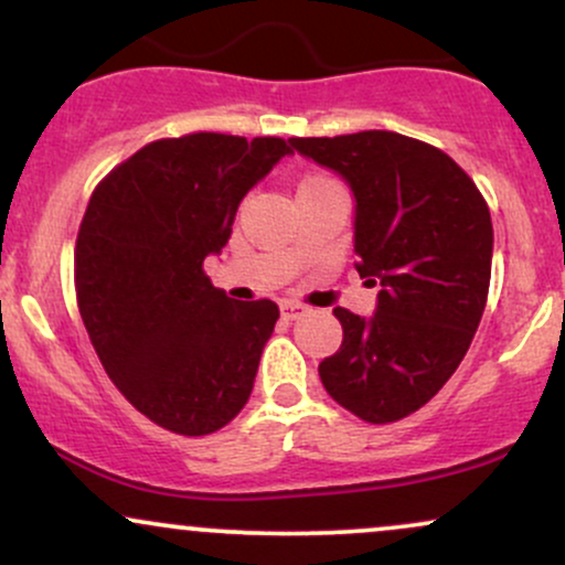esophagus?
<instances>
[{
    "instance_id": "34e87169",
    "label": "esophagus",
    "mask_w": 565,
    "mask_h": 565,
    "mask_svg": "<svg viewBox=\"0 0 565 565\" xmlns=\"http://www.w3.org/2000/svg\"><path fill=\"white\" fill-rule=\"evenodd\" d=\"M305 313H308V308H305V305L281 302V319L284 321H297V319H302Z\"/></svg>"
}]
</instances>
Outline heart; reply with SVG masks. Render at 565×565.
Segmentation results:
<instances>
[{"label": "heart", "instance_id": "heart-1", "mask_svg": "<svg viewBox=\"0 0 565 565\" xmlns=\"http://www.w3.org/2000/svg\"><path fill=\"white\" fill-rule=\"evenodd\" d=\"M316 180H319V178H316ZM308 183H310V180H308Z\"/></svg>", "mask_w": 565, "mask_h": 565}]
</instances>
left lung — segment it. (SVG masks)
Listing matches in <instances>:
<instances>
[{
  "mask_svg": "<svg viewBox=\"0 0 565 565\" xmlns=\"http://www.w3.org/2000/svg\"><path fill=\"white\" fill-rule=\"evenodd\" d=\"M289 142L350 185L355 270L380 287L369 319L334 308L342 345L319 364L323 387L366 423L404 419L457 372L481 323L494 252L489 206L457 161L406 135Z\"/></svg>",
  "mask_w": 565,
  "mask_h": 565,
  "instance_id": "obj_1",
  "label": "left lung"
}]
</instances>
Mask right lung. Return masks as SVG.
I'll use <instances>...</instances> for the list:
<instances>
[{"label":"right lung","mask_w":565,"mask_h":565,"mask_svg":"<svg viewBox=\"0 0 565 565\" xmlns=\"http://www.w3.org/2000/svg\"><path fill=\"white\" fill-rule=\"evenodd\" d=\"M291 146L196 132L148 142L95 188L74 252L76 300L103 369L180 436L228 425L255 385L278 305L212 287L204 260Z\"/></svg>","instance_id":"right-lung-1"}]
</instances>
